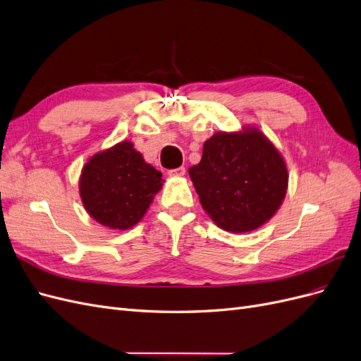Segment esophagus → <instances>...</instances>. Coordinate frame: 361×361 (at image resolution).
<instances>
[{"label":"esophagus","mask_w":361,"mask_h":361,"mask_svg":"<svg viewBox=\"0 0 361 361\" xmlns=\"http://www.w3.org/2000/svg\"><path fill=\"white\" fill-rule=\"evenodd\" d=\"M183 174H185V167H178V169L169 170V176H173V178H182Z\"/></svg>","instance_id":"obj_1"}]
</instances>
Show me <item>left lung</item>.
Listing matches in <instances>:
<instances>
[{
  "label": "left lung",
  "instance_id": "left-lung-1",
  "mask_svg": "<svg viewBox=\"0 0 361 361\" xmlns=\"http://www.w3.org/2000/svg\"><path fill=\"white\" fill-rule=\"evenodd\" d=\"M188 173L204 212L232 233L253 232L271 220L289 179L280 152L253 126L214 134Z\"/></svg>",
  "mask_w": 361,
  "mask_h": 361
}]
</instances>
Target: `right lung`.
<instances>
[{
    "mask_svg": "<svg viewBox=\"0 0 361 361\" xmlns=\"http://www.w3.org/2000/svg\"><path fill=\"white\" fill-rule=\"evenodd\" d=\"M162 182V173L125 140L85 162L80 176V197L94 221L126 231L145 216Z\"/></svg>",
    "mask_w": 361,
    "mask_h": 361,
    "instance_id": "right-lung-1",
    "label": "right lung"
}]
</instances>
